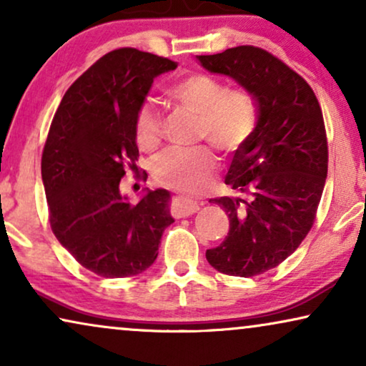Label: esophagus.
Masks as SVG:
<instances>
[{
	"label": "esophagus",
	"mask_w": 366,
	"mask_h": 366,
	"mask_svg": "<svg viewBox=\"0 0 366 366\" xmlns=\"http://www.w3.org/2000/svg\"><path fill=\"white\" fill-rule=\"evenodd\" d=\"M199 209V204L194 202V199L178 197L173 203V214L177 218H184L189 217V214H194Z\"/></svg>",
	"instance_id": "obj_1"
}]
</instances>
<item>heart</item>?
<instances>
[{
    "instance_id": "1",
    "label": "heart",
    "mask_w": 366,
    "mask_h": 366,
    "mask_svg": "<svg viewBox=\"0 0 366 366\" xmlns=\"http://www.w3.org/2000/svg\"><path fill=\"white\" fill-rule=\"evenodd\" d=\"M179 107L197 114L194 138L207 139L227 157L239 152L257 128V103L244 88H228L204 73L188 74L168 89ZM134 139L139 149L152 152L162 139V117L152 102H144L134 117ZM218 168V157L209 144L169 147L154 157L152 172L158 183L199 192Z\"/></svg>"
}]
</instances>
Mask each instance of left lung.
<instances>
[{
	"mask_svg": "<svg viewBox=\"0 0 366 366\" xmlns=\"http://www.w3.org/2000/svg\"><path fill=\"white\" fill-rule=\"evenodd\" d=\"M197 58L209 73L233 78L257 103L253 137L234 153L224 178L233 194L209 199L227 212L228 237L207 249L219 273L254 277L285 262L313 227L328 172L322 108L310 84L262 48Z\"/></svg>",
	"mask_w": 366,
	"mask_h": 366,
	"instance_id": "obj_1",
	"label": "left lung"
}]
</instances>
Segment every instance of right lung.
<instances>
[{
  "label": "right lung",
  "mask_w": 366,
  "mask_h": 366,
  "mask_svg": "<svg viewBox=\"0 0 366 366\" xmlns=\"http://www.w3.org/2000/svg\"><path fill=\"white\" fill-rule=\"evenodd\" d=\"M178 64L119 48L99 58L64 93L41 157L49 224L58 242L104 278L143 273L158 257L169 214V192H147L137 204L119 192L137 169L134 117L153 79Z\"/></svg>",
  "instance_id": "obj_1"
}]
</instances>
